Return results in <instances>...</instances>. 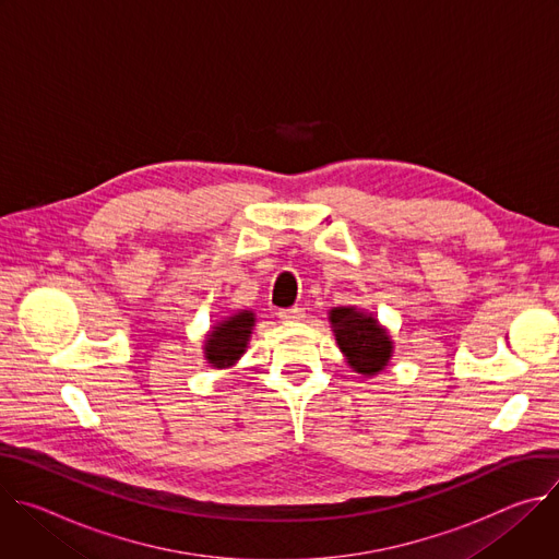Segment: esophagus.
<instances>
[{
	"instance_id": "34e87169",
	"label": "esophagus",
	"mask_w": 559,
	"mask_h": 559,
	"mask_svg": "<svg viewBox=\"0 0 559 559\" xmlns=\"http://www.w3.org/2000/svg\"><path fill=\"white\" fill-rule=\"evenodd\" d=\"M302 309L300 307H289V309H278V318L281 321H287V323H294V321H302Z\"/></svg>"
}]
</instances>
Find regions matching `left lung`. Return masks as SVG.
Masks as SVG:
<instances>
[{"mask_svg": "<svg viewBox=\"0 0 559 559\" xmlns=\"http://www.w3.org/2000/svg\"><path fill=\"white\" fill-rule=\"evenodd\" d=\"M336 343L349 367L362 376L380 373L393 354L389 332L367 311L356 307H334L330 311Z\"/></svg>", "mask_w": 559, "mask_h": 559, "instance_id": "8db88e82", "label": "left lung"}]
</instances>
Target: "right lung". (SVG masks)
I'll return each instance as SVG.
<instances>
[{
    "mask_svg": "<svg viewBox=\"0 0 559 559\" xmlns=\"http://www.w3.org/2000/svg\"><path fill=\"white\" fill-rule=\"evenodd\" d=\"M254 323L257 318H254V311L250 309L234 311L231 316L223 318V321L216 323L207 334V341L203 347L205 360L216 369L231 367L246 354Z\"/></svg>",
    "mask_w": 559,
    "mask_h": 559,
    "instance_id": "right-lung-1",
    "label": "right lung"
}]
</instances>
